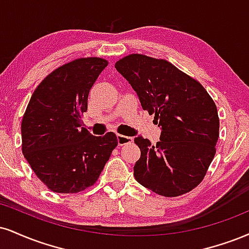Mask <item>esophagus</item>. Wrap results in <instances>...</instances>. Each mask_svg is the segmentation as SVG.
<instances>
[{"instance_id":"1","label":"esophagus","mask_w":249,"mask_h":249,"mask_svg":"<svg viewBox=\"0 0 249 249\" xmlns=\"http://www.w3.org/2000/svg\"><path fill=\"white\" fill-rule=\"evenodd\" d=\"M132 138L127 136H123V134H117V142H118L119 146L126 145L128 142H132Z\"/></svg>"}]
</instances>
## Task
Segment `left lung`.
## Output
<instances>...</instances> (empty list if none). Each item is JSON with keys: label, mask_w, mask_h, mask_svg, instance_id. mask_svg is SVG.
<instances>
[{"label": "left lung", "mask_w": 249, "mask_h": 249, "mask_svg": "<svg viewBox=\"0 0 249 249\" xmlns=\"http://www.w3.org/2000/svg\"><path fill=\"white\" fill-rule=\"evenodd\" d=\"M115 67L161 128L155 146L142 136L134 138L142 152L133 167L134 178L161 196L193 190L215 154L219 118L213 100L199 82L166 60L131 54Z\"/></svg>", "instance_id": "8db88e82"}]
</instances>
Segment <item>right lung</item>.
Returning <instances> with one entry per match:
<instances>
[{"mask_svg":"<svg viewBox=\"0 0 249 249\" xmlns=\"http://www.w3.org/2000/svg\"><path fill=\"white\" fill-rule=\"evenodd\" d=\"M107 66L101 58L60 66L41 81L24 113V158L54 193L74 194L91 187L118 145L113 132L95 137L81 127L89 91Z\"/></svg>","mask_w":249,"mask_h":249,"instance_id":"right-lung-1","label":"right lung"}]
</instances>
